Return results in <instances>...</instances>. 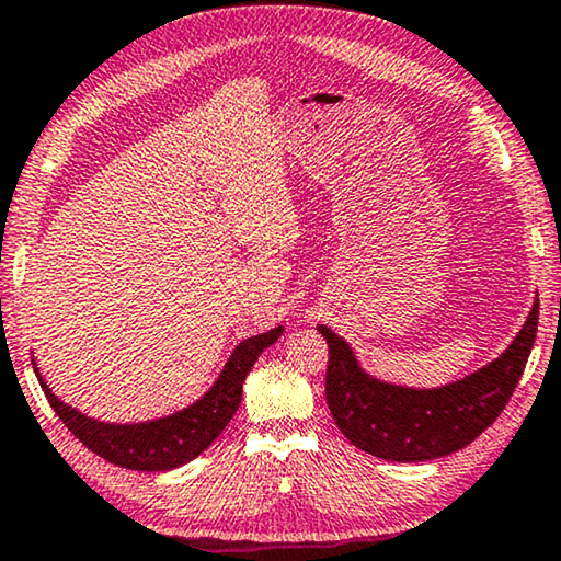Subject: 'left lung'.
Returning a JSON list of instances; mask_svg holds the SVG:
<instances>
[{
  "label": "left lung",
  "mask_w": 561,
  "mask_h": 561,
  "mask_svg": "<svg viewBox=\"0 0 561 561\" xmlns=\"http://www.w3.org/2000/svg\"><path fill=\"white\" fill-rule=\"evenodd\" d=\"M539 300L524 329L494 364L444 389L389 386L358 368L348 343L325 325V401L335 426L360 451L386 461H431L469 446L510 403L537 339Z\"/></svg>",
  "instance_id": "obj_1"
}]
</instances>
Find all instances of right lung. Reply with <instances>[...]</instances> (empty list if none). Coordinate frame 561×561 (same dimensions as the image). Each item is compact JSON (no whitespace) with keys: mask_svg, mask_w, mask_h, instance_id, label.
<instances>
[{"mask_svg":"<svg viewBox=\"0 0 561 561\" xmlns=\"http://www.w3.org/2000/svg\"><path fill=\"white\" fill-rule=\"evenodd\" d=\"M283 329H273L268 333L245 339L232 351L230 360L222 368L213 389L203 396L195 407L175 413V416L150 421V424H102L92 421L75 409L67 407L47 389V383L39 378L42 391H45L49 407L62 419V424L72 431L75 438H80L82 446H88L92 454L115 463V467L133 471H168L183 467L197 454H203L208 446L222 434V428L230 424L232 413L240 407L243 396V381L248 370L261 356L263 348L278 341Z\"/></svg>","mask_w":561,"mask_h":561,"instance_id":"1","label":"right lung"}]
</instances>
